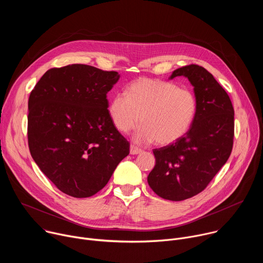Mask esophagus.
Masks as SVG:
<instances>
[{
    "label": "esophagus",
    "instance_id": "1",
    "mask_svg": "<svg viewBox=\"0 0 263 263\" xmlns=\"http://www.w3.org/2000/svg\"><path fill=\"white\" fill-rule=\"evenodd\" d=\"M142 152V149L134 144H131L130 145V154L132 155H136V154H140Z\"/></svg>",
    "mask_w": 263,
    "mask_h": 263
}]
</instances>
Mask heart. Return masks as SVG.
Returning a JSON list of instances; mask_svg holds the SVG:
<instances>
[{"label":"heart","instance_id":"b5f03b06","mask_svg":"<svg viewBox=\"0 0 263 263\" xmlns=\"http://www.w3.org/2000/svg\"><path fill=\"white\" fill-rule=\"evenodd\" d=\"M197 98L187 88L159 79L142 78L131 83L125 93H118L109 106L115 127L127 133L139 123V142L172 143L190 130L196 114Z\"/></svg>","mask_w":263,"mask_h":263}]
</instances>
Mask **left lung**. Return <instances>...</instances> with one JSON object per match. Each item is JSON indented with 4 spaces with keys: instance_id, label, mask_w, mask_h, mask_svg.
I'll return each mask as SVG.
<instances>
[{
    "instance_id": "1",
    "label": "left lung",
    "mask_w": 263,
    "mask_h": 263,
    "mask_svg": "<svg viewBox=\"0 0 263 263\" xmlns=\"http://www.w3.org/2000/svg\"><path fill=\"white\" fill-rule=\"evenodd\" d=\"M189 78L197 98L195 120L184 136L154 148L156 163L147 183L162 199L183 201L203 192L229 159L234 139L231 100L212 74L198 64L173 71Z\"/></svg>"
}]
</instances>
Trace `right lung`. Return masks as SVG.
Masks as SVG:
<instances>
[{
	"instance_id": "right-lung-1",
	"label": "right lung",
	"mask_w": 263,
	"mask_h": 263,
	"mask_svg": "<svg viewBox=\"0 0 263 263\" xmlns=\"http://www.w3.org/2000/svg\"><path fill=\"white\" fill-rule=\"evenodd\" d=\"M120 74L86 64L50 68L30 93L28 144L41 171L62 193L88 198L129 154L109 115L107 92Z\"/></svg>"
}]
</instances>
